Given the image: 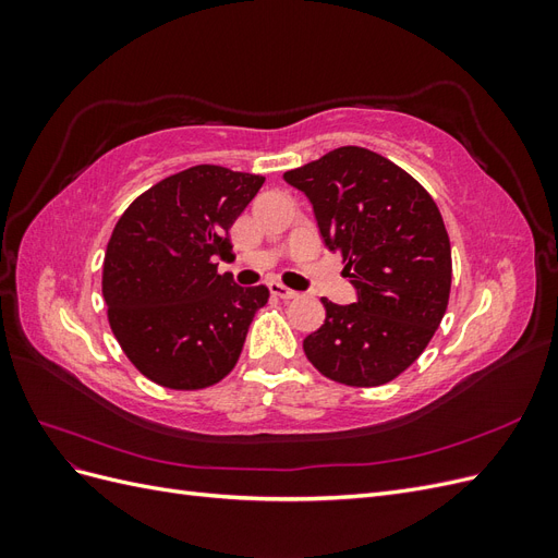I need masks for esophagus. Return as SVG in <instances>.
I'll return each instance as SVG.
<instances>
[{
	"label": "esophagus",
	"mask_w": 558,
	"mask_h": 558,
	"mask_svg": "<svg viewBox=\"0 0 558 558\" xmlns=\"http://www.w3.org/2000/svg\"><path fill=\"white\" fill-rule=\"evenodd\" d=\"M267 289H269V293L277 295V298H283V300H295V298L300 295V293L293 291V289H286V286L279 283V281H269Z\"/></svg>",
	"instance_id": "1"
}]
</instances>
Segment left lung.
I'll return each instance as SVG.
<instances>
[{
    "label": "left lung",
    "mask_w": 558,
    "mask_h": 558,
    "mask_svg": "<svg viewBox=\"0 0 558 558\" xmlns=\"http://www.w3.org/2000/svg\"><path fill=\"white\" fill-rule=\"evenodd\" d=\"M305 193L320 240L340 253L356 302L326 307L305 337L310 363L332 381L381 386L408 369L447 312L451 246L424 185L361 146H340L283 174Z\"/></svg>",
    "instance_id": "8db88e82"
}]
</instances>
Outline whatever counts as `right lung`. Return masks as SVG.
<instances>
[{"label": "right lung", "mask_w": 558, "mask_h": 558, "mask_svg": "<svg viewBox=\"0 0 558 558\" xmlns=\"http://www.w3.org/2000/svg\"><path fill=\"white\" fill-rule=\"evenodd\" d=\"M265 177L195 165L156 183L118 218L105 253L109 324L144 377L177 391L221 381L238 363L265 286L218 275L232 228Z\"/></svg>", "instance_id": "add662e5"}]
</instances>
